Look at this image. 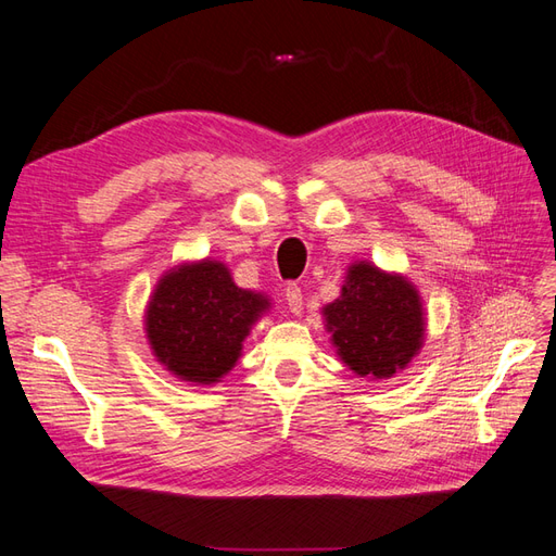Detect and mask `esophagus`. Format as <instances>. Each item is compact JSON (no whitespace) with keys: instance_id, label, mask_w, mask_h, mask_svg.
I'll list each match as a JSON object with an SVG mask.
<instances>
[{"instance_id":"1","label":"esophagus","mask_w":556,"mask_h":556,"mask_svg":"<svg viewBox=\"0 0 556 556\" xmlns=\"http://www.w3.org/2000/svg\"><path fill=\"white\" fill-rule=\"evenodd\" d=\"M285 301H288L290 313H301V308H304V294H301L299 285H288V288H285Z\"/></svg>"}]
</instances>
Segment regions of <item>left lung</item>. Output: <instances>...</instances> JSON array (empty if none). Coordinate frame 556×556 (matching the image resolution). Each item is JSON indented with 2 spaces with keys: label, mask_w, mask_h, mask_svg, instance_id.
Instances as JSON below:
<instances>
[{
  "label": "left lung",
  "mask_w": 556,
  "mask_h": 556,
  "mask_svg": "<svg viewBox=\"0 0 556 556\" xmlns=\"http://www.w3.org/2000/svg\"><path fill=\"white\" fill-rule=\"evenodd\" d=\"M336 355L368 380L394 378L425 345V306L415 285L374 262H352L339 299L323 308Z\"/></svg>",
  "instance_id": "obj_1"
}]
</instances>
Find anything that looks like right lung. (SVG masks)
Listing matches in <instances>:
<instances>
[{
  "instance_id": "add662e5",
  "label": "right lung",
  "mask_w": 556,
  "mask_h": 556,
  "mask_svg": "<svg viewBox=\"0 0 556 556\" xmlns=\"http://www.w3.org/2000/svg\"><path fill=\"white\" fill-rule=\"evenodd\" d=\"M271 299L243 290L220 260L182 262L166 271L146 306V339L174 378L215 384L237 366L245 336Z\"/></svg>"
}]
</instances>
